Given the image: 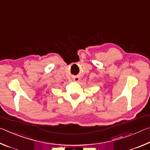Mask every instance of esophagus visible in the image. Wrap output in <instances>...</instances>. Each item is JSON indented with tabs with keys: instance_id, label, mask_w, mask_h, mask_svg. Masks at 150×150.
<instances>
[{
	"instance_id": "34e87169",
	"label": "esophagus",
	"mask_w": 150,
	"mask_h": 150,
	"mask_svg": "<svg viewBox=\"0 0 150 150\" xmlns=\"http://www.w3.org/2000/svg\"><path fill=\"white\" fill-rule=\"evenodd\" d=\"M79 80H80V79L79 77H75L74 78H73V81H75V82H78Z\"/></svg>"
}]
</instances>
